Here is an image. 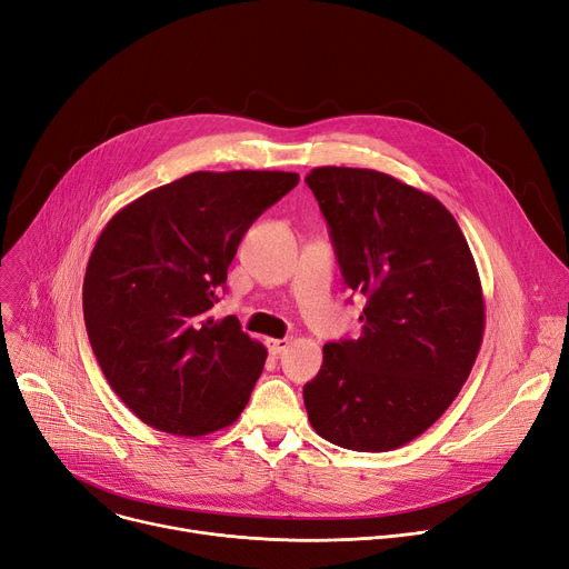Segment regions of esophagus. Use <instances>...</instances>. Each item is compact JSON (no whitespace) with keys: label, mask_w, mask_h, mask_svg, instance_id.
<instances>
[{"label":"esophagus","mask_w":569,"mask_h":569,"mask_svg":"<svg viewBox=\"0 0 569 569\" xmlns=\"http://www.w3.org/2000/svg\"><path fill=\"white\" fill-rule=\"evenodd\" d=\"M288 346H290L288 339H269L267 341V348H269V352H272V355H281L283 350H288Z\"/></svg>","instance_id":"esophagus-1"}]
</instances>
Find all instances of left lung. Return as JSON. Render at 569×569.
<instances>
[{
    "label": "left lung",
    "mask_w": 569,
    "mask_h": 569,
    "mask_svg": "<svg viewBox=\"0 0 569 569\" xmlns=\"http://www.w3.org/2000/svg\"><path fill=\"white\" fill-rule=\"evenodd\" d=\"M348 288L367 295L360 339L327 343L305 385L318 436L390 452L452 406L480 352L485 295L457 219L433 196L369 168L307 174Z\"/></svg>",
    "instance_id": "obj_1"
}]
</instances>
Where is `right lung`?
<instances>
[{"label":"right lung","mask_w":569,"mask_h":569,"mask_svg":"<svg viewBox=\"0 0 569 569\" xmlns=\"http://www.w3.org/2000/svg\"><path fill=\"white\" fill-rule=\"evenodd\" d=\"M297 182L281 170H198L101 230L82 283L87 337L112 392L144 425L198 438L249 403L267 350L234 316L209 309L244 232Z\"/></svg>","instance_id":"right-lung-1"}]
</instances>
